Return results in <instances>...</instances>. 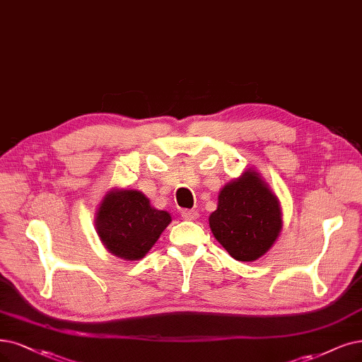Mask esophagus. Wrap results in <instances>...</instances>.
I'll return each mask as SVG.
<instances>
[{
    "label": "esophagus",
    "mask_w": 362,
    "mask_h": 362,
    "mask_svg": "<svg viewBox=\"0 0 362 362\" xmlns=\"http://www.w3.org/2000/svg\"><path fill=\"white\" fill-rule=\"evenodd\" d=\"M198 216H199V213L197 210H189V209L182 210V218L186 221H197Z\"/></svg>",
    "instance_id": "34e87169"
}]
</instances>
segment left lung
Segmentation results:
<instances>
[{
    "label": "left lung",
    "mask_w": 362,
    "mask_h": 362,
    "mask_svg": "<svg viewBox=\"0 0 362 362\" xmlns=\"http://www.w3.org/2000/svg\"><path fill=\"white\" fill-rule=\"evenodd\" d=\"M209 225L234 259L252 262L272 249L282 231V207L261 174L249 168L221 189Z\"/></svg>",
    "instance_id": "left-lung-1"
}]
</instances>
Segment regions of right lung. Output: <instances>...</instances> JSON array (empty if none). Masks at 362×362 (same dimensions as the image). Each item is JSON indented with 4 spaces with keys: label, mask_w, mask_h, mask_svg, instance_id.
<instances>
[{
    "label": "right lung",
    "mask_w": 362,
    "mask_h": 362,
    "mask_svg": "<svg viewBox=\"0 0 362 362\" xmlns=\"http://www.w3.org/2000/svg\"><path fill=\"white\" fill-rule=\"evenodd\" d=\"M171 222V215L158 210L137 189L113 188L95 213V231L112 255L125 261L146 257Z\"/></svg>",
    "instance_id": "add662e5"
}]
</instances>
